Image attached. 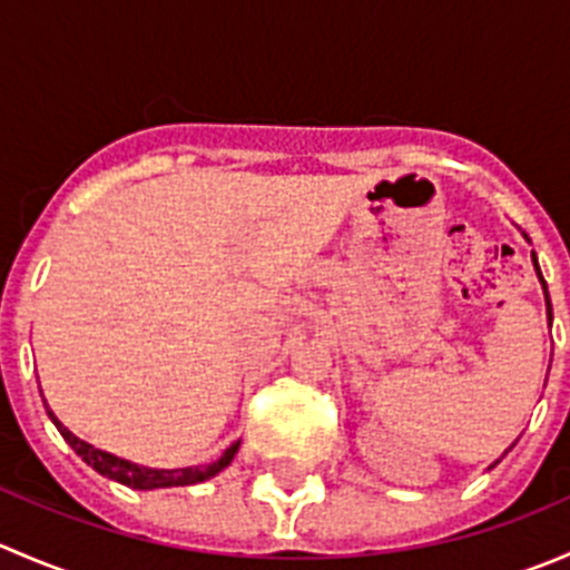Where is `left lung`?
Instances as JSON below:
<instances>
[{
    "label": "left lung",
    "instance_id": "left-lung-1",
    "mask_svg": "<svg viewBox=\"0 0 570 570\" xmlns=\"http://www.w3.org/2000/svg\"><path fill=\"white\" fill-rule=\"evenodd\" d=\"M532 258H534V253H532ZM534 269H538V275H540L538 258H534ZM540 284H543V289H546V281H543V275H540ZM546 306H549V322H551V303H549V292H546Z\"/></svg>",
    "mask_w": 570,
    "mask_h": 570
}]
</instances>
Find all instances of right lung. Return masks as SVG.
<instances>
[{
  "label": "right lung",
  "mask_w": 570,
  "mask_h": 570,
  "mask_svg": "<svg viewBox=\"0 0 570 570\" xmlns=\"http://www.w3.org/2000/svg\"><path fill=\"white\" fill-rule=\"evenodd\" d=\"M49 416H51V422H55V428L60 430L62 439H66L68 444H71V450L77 452V455L82 458L85 463L94 465V469L99 471L101 476H109V480L120 482V485L137 488V491H151V488L195 485V482L209 480V476H215L217 471L226 469V465L234 461V455H237V450H239V444H232L226 452H223L220 461L206 465V469H200V465H195V469H146V465L120 461V458L109 455V452L96 450L94 444H88V441L77 439V435H73L71 430L62 428V424L57 422V416L51 411H49Z\"/></svg>",
  "instance_id": "add662e5"
}]
</instances>
